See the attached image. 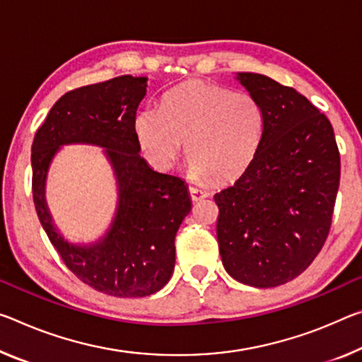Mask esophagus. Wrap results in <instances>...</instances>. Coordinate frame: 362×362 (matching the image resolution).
Instances as JSON below:
<instances>
[{
  "mask_svg": "<svg viewBox=\"0 0 362 362\" xmlns=\"http://www.w3.org/2000/svg\"><path fill=\"white\" fill-rule=\"evenodd\" d=\"M190 197L193 202H199V199H204L209 197V193L203 190V188H198V187H190Z\"/></svg>",
  "mask_w": 362,
  "mask_h": 362,
  "instance_id": "1",
  "label": "esophagus"
}]
</instances>
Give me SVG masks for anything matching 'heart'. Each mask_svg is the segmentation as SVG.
<instances>
[{
  "label": "heart",
  "instance_id": "1",
  "mask_svg": "<svg viewBox=\"0 0 362 362\" xmlns=\"http://www.w3.org/2000/svg\"><path fill=\"white\" fill-rule=\"evenodd\" d=\"M134 125L140 146L153 163L170 168L188 141L192 174L227 182L253 163L266 116L261 103L246 91L188 80L164 96L160 109H141Z\"/></svg>",
  "mask_w": 362,
  "mask_h": 362
}]
</instances>
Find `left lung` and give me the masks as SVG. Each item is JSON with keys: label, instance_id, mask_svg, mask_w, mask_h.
I'll return each mask as SVG.
<instances>
[{"label": "left lung", "instance_id": "left-lung-1", "mask_svg": "<svg viewBox=\"0 0 362 362\" xmlns=\"http://www.w3.org/2000/svg\"><path fill=\"white\" fill-rule=\"evenodd\" d=\"M266 127L253 163L214 194L222 264L237 282L271 288L306 271L330 230L340 153L330 120L271 77L238 72Z\"/></svg>", "mask_w": 362, "mask_h": 362}]
</instances>
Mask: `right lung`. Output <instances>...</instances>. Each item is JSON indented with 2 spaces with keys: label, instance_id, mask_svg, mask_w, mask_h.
Here are the masks:
<instances>
[{
  "label": "right lung",
  "instance_id": "add662e5",
  "mask_svg": "<svg viewBox=\"0 0 362 362\" xmlns=\"http://www.w3.org/2000/svg\"><path fill=\"white\" fill-rule=\"evenodd\" d=\"M148 77L120 76L61 96L32 145V190L38 219L69 271L101 293L141 298L169 282L175 266V235L192 209L180 177L160 174L140 156L136 109ZM103 148L118 185L112 226L96 243L72 244L54 226L44 190L49 165L64 144Z\"/></svg>",
  "mask_w": 362,
  "mask_h": 362
}]
</instances>
